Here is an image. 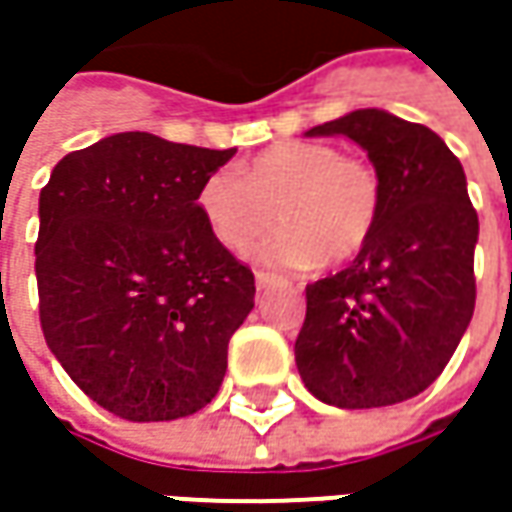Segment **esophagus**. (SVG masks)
<instances>
[{"instance_id":"esophagus-1","label":"esophagus","mask_w":512,"mask_h":512,"mask_svg":"<svg viewBox=\"0 0 512 512\" xmlns=\"http://www.w3.org/2000/svg\"><path fill=\"white\" fill-rule=\"evenodd\" d=\"M276 282H279V276H273V273H267V270H259V273H256V287H259V290H267V287L276 285Z\"/></svg>"}]
</instances>
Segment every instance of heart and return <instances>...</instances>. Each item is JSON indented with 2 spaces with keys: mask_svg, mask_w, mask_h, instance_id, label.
<instances>
[{
  "mask_svg": "<svg viewBox=\"0 0 512 512\" xmlns=\"http://www.w3.org/2000/svg\"><path fill=\"white\" fill-rule=\"evenodd\" d=\"M384 185L376 165L327 142L285 139L239 168L216 170L199 185L196 207L213 239L245 253L279 222L285 227L256 247L276 267L347 265L382 219Z\"/></svg>",
  "mask_w": 512,
  "mask_h": 512,
  "instance_id": "heart-1",
  "label": "heart"
}]
</instances>
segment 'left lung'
<instances>
[{"label": "left lung", "instance_id": "8db88e82", "mask_svg": "<svg viewBox=\"0 0 512 512\" xmlns=\"http://www.w3.org/2000/svg\"><path fill=\"white\" fill-rule=\"evenodd\" d=\"M307 133L359 142L382 176L384 205L356 262L305 287L296 367L325 404L407 402L442 376L476 307L479 216L462 162L430 128L376 108Z\"/></svg>", "mask_w": 512, "mask_h": 512}]
</instances>
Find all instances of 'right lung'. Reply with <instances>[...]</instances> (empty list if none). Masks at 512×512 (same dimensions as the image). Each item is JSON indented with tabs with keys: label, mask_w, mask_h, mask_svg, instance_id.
<instances>
[{
	"label": "right lung",
	"mask_w": 512,
	"mask_h": 512,
	"mask_svg": "<svg viewBox=\"0 0 512 512\" xmlns=\"http://www.w3.org/2000/svg\"><path fill=\"white\" fill-rule=\"evenodd\" d=\"M236 153L116 133L68 153L42 187L39 322L65 373L130 422L202 410L253 310V270L199 216L196 193Z\"/></svg>",
	"instance_id": "right-lung-1"
}]
</instances>
